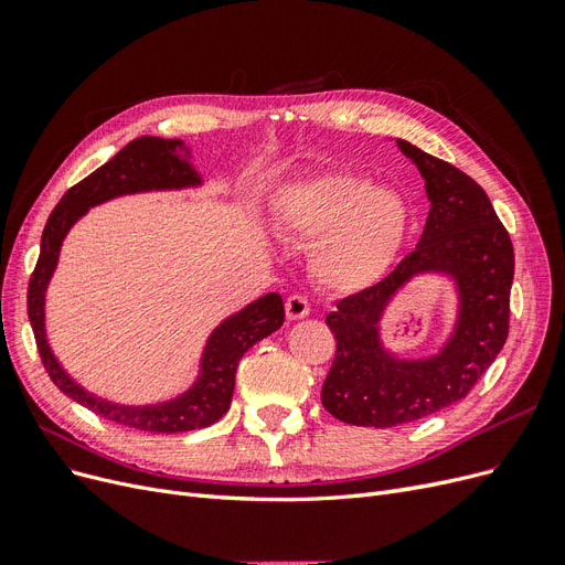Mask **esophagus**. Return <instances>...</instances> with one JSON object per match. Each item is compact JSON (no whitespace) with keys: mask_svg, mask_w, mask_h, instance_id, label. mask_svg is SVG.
Here are the masks:
<instances>
[{"mask_svg":"<svg viewBox=\"0 0 565 565\" xmlns=\"http://www.w3.org/2000/svg\"><path fill=\"white\" fill-rule=\"evenodd\" d=\"M285 313L289 320H301L311 313V303L303 295H292L285 299Z\"/></svg>","mask_w":565,"mask_h":565,"instance_id":"obj_1","label":"esophagus"}]
</instances>
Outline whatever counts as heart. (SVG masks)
Instances as JSON below:
<instances>
[{"label":"heart","mask_w":565,"mask_h":565,"mask_svg":"<svg viewBox=\"0 0 565 565\" xmlns=\"http://www.w3.org/2000/svg\"><path fill=\"white\" fill-rule=\"evenodd\" d=\"M282 233L316 241L311 270L332 292L380 282L413 226L407 200L355 172H328L282 188L273 204Z\"/></svg>","instance_id":"b5f03b06"}]
</instances>
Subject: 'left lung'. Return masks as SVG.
Wrapping results in <instances>:
<instances>
[{
	"label": "left lung",
	"instance_id": "left-lung-1",
	"mask_svg": "<svg viewBox=\"0 0 565 565\" xmlns=\"http://www.w3.org/2000/svg\"><path fill=\"white\" fill-rule=\"evenodd\" d=\"M396 143L417 164L431 210L415 252L328 316L337 355L320 393L332 417L374 429L424 419L469 396L507 341L514 280V247L483 188L450 162ZM424 271L456 280L460 311L446 348L407 362L381 347L379 320L392 295Z\"/></svg>",
	"mask_w": 565,
	"mask_h": 565
}]
</instances>
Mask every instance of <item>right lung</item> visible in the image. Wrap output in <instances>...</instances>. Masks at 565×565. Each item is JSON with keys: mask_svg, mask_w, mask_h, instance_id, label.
Returning a JSON list of instances; mask_svg holds the SVG:
<instances>
[{"mask_svg": "<svg viewBox=\"0 0 565 565\" xmlns=\"http://www.w3.org/2000/svg\"><path fill=\"white\" fill-rule=\"evenodd\" d=\"M191 150L179 139H158V136H141L127 143L117 156L98 167L87 179L75 183L51 212L40 245V259L30 276L28 285V316L32 332H35L38 351L54 382L67 398L77 401L98 417L117 422L129 429L152 431V434H181L204 429L226 415L231 407L235 372L241 358L266 339L285 322V306L280 295L270 292L252 301L243 311L226 318L210 334L207 347L200 358L198 382L181 396L158 403V405H119L82 388L71 374H67L51 351L44 330V297L46 285L54 276L61 245L75 221L89 212L94 204L106 200L143 193V191H179V188L200 185L202 179L195 167L188 162Z\"/></svg>", "mask_w": 565, "mask_h": 565, "instance_id": "right-lung-1", "label": "right lung"}]
</instances>
